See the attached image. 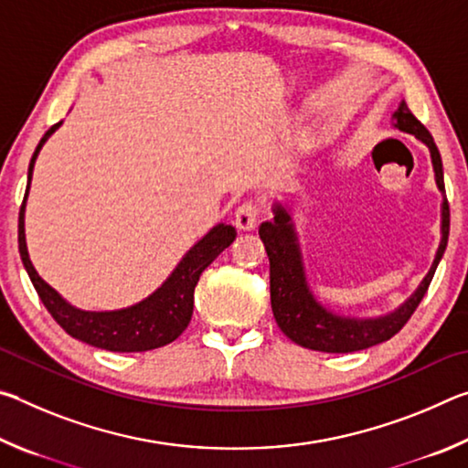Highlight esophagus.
<instances>
[{"label": "esophagus", "instance_id": "obj_1", "mask_svg": "<svg viewBox=\"0 0 468 468\" xmlns=\"http://www.w3.org/2000/svg\"><path fill=\"white\" fill-rule=\"evenodd\" d=\"M258 218H260L258 204L245 202L235 212V227L239 229V231H251V229H256Z\"/></svg>", "mask_w": 468, "mask_h": 468}]
</instances>
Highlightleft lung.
Returning <instances> with one entry per match:
<instances>
[{
    "mask_svg": "<svg viewBox=\"0 0 468 468\" xmlns=\"http://www.w3.org/2000/svg\"><path fill=\"white\" fill-rule=\"evenodd\" d=\"M392 120L394 128L413 133L417 140H421L430 148L435 184H438V189L443 196L440 248L435 251L430 272L425 274L421 284L405 303L390 314L378 315V318H345V315L332 314L312 295L310 284H307L303 258H301L297 233L289 210L282 204H274V220H266V223L260 225V239L264 241L268 260H271V301L274 320L292 343L312 348V351L353 353L390 340L409 322L417 305L421 303L427 289H430L435 268H438L443 251H446L450 233V206L446 200V187H443L440 150L425 125L410 113L405 101L396 109Z\"/></svg>",
    "mask_w": 468,
    "mask_h": 468,
    "instance_id": "1",
    "label": "left lung"
}]
</instances>
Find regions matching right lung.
Masks as SVG:
<instances>
[{
    "instance_id": "right-lung-1",
    "label": "right lung",
    "mask_w": 468,
    "mask_h": 468,
    "mask_svg": "<svg viewBox=\"0 0 468 468\" xmlns=\"http://www.w3.org/2000/svg\"><path fill=\"white\" fill-rule=\"evenodd\" d=\"M61 125L55 123L47 130L45 136L38 142L33 158L28 165V186L25 200L20 206L18 217V250L22 264L33 281L35 289L41 297L47 312L53 315V320L68 332L69 336L82 340L86 345L113 353H142L153 351V348L165 346L176 340L181 332L187 328L194 314V289L200 274L212 264L220 251L227 250L235 241V227L220 223L212 227L192 250H189L176 271L169 274V279L158 287L153 295L142 299L140 303L123 307L113 312H84L69 305L58 291L49 287L28 258L27 235H25V210L27 197L33 179V169L38 153H41L47 138Z\"/></svg>"
}]
</instances>
